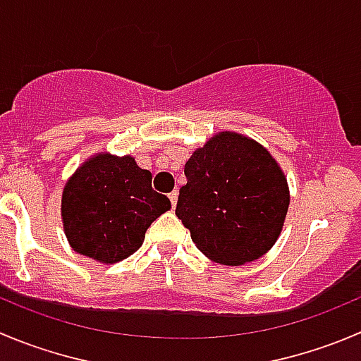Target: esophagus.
I'll return each mask as SVG.
<instances>
[{
  "mask_svg": "<svg viewBox=\"0 0 361 361\" xmlns=\"http://www.w3.org/2000/svg\"><path fill=\"white\" fill-rule=\"evenodd\" d=\"M169 199H171V204H173V208H176V202H178V192H171L169 194Z\"/></svg>",
  "mask_w": 361,
  "mask_h": 361,
  "instance_id": "34e87169",
  "label": "esophagus"
}]
</instances>
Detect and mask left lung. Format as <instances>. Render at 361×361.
I'll return each instance as SVG.
<instances>
[{
	"label": "left lung",
	"instance_id": "left-lung-1",
	"mask_svg": "<svg viewBox=\"0 0 361 361\" xmlns=\"http://www.w3.org/2000/svg\"><path fill=\"white\" fill-rule=\"evenodd\" d=\"M176 216L212 261L240 266L262 257L288 215L284 171L262 145L238 132H216L185 164Z\"/></svg>",
	"mask_w": 361,
	"mask_h": 361
}]
</instances>
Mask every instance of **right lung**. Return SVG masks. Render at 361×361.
<instances>
[{"mask_svg": "<svg viewBox=\"0 0 361 361\" xmlns=\"http://www.w3.org/2000/svg\"><path fill=\"white\" fill-rule=\"evenodd\" d=\"M171 201L152 188V173L132 155L99 152L66 180L61 222L68 245L102 264L127 259L145 241L153 220Z\"/></svg>", "mask_w": 361, "mask_h": 361, "instance_id": "1", "label": "right lung"}]
</instances>
